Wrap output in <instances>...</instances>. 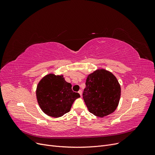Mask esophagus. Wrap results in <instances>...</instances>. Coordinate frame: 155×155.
I'll list each match as a JSON object with an SVG mask.
<instances>
[{
  "label": "esophagus",
  "instance_id": "obj_1",
  "mask_svg": "<svg viewBox=\"0 0 155 155\" xmlns=\"http://www.w3.org/2000/svg\"><path fill=\"white\" fill-rule=\"evenodd\" d=\"M78 93L79 94H80V96H81V94H82V91L81 90H79L78 91Z\"/></svg>",
  "mask_w": 155,
  "mask_h": 155
}]
</instances>
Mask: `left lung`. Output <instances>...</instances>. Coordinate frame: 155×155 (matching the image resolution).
Segmentation results:
<instances>
[{"label": "left lung", "mask_w": 155, "mask_h": 155, "mask_svg": "<svg viewBox=\"0 0 155 155\" xmlns=\"http://www.w3.org/2000/svg\"><path fill=\"white\" fill-rule=\"evenodd\" d=\"M85 85L83 97L91 113L103 118L116 109L121 87L113 74L105 69H97L88 75Z\"/></svg>", "instance_id": "8db88e82"}]
</instances>
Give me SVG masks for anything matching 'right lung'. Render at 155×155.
I'll return each instance as SVG.
<instances>
[{"label":"right lung","mask_w":155,"mask_h":155,"mask_svg":"<svg viewBox=\"0 0 155 155\" xmlns=\"http://www.w3.org/2000/svg\"><path fill=\"white\" fill-rule=\"evenodd\" d=\"M38 104L46 114L59 118L67 113L74 101L80 97L72 90V85L64 80L63 75H46L41 79L36 89Z\"/></svg>","instance_id":"1"}]
</instances>
